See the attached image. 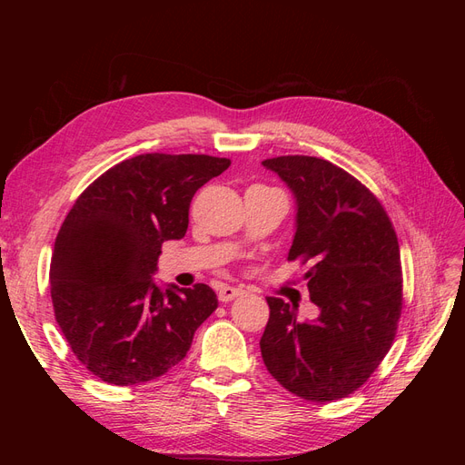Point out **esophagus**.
<instances>
[{"label": "esophagus", "instance_id": "1", "mask_svg": "<svg viewBox=\"0 0 465 465\" xmlns=\"http://www.w3.org/2000/svg\"><path fill=\"white\" fill-rule=\"evenodd\" d=\"M241 294H244V291H242V289H236V287L224 285V287H221V289H219L217 297H219V301H221V302H229V301H232V299H236V297H241Z\"/></svg>", "mask_w": 465, "mask_h": 465}]
</instances>
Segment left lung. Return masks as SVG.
Listing matches in <instances>:
<instances>
[{
	"mask_svg": "<svg viewBox=\"0 0 465 465\" xmlns=\"http://www.w3.org/2000/svg\"><path fill=\"white\" fill-rule=\"evenodd\" d=\"M294 195L297 217L287 260L308 262L312 322L299 306L267 297L260 340L267 371L294 396H349L386 357L401 314L400 244L384 207L357 178L318 157L289 154L262 163Z\"/></svg>",
	"mask_w": 465,
	"mask_h": 465,
	"instance_id": "1",
	"label": "left lung"
}]
</instances>
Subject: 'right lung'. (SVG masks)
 Segmentation results:
<instances>
[{"label":"right lung","instance_id":"add662e5","mask_svg":"<svg viewBox=\"0 0 465 465\" xmlns=\"http://www.w3.org/2000/svg\"><path fill=\"white\" fill-rule=\"evenodd\" d=\"M229 164L137 154L96 178L67 213L50 265L54 314L75 357L104 382L163 376L217 308L211 287H161L153 275L163 242L186 234L193 193Z\"/></svg>","mask_w":465,"mask_h":465}]
</instances>
